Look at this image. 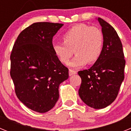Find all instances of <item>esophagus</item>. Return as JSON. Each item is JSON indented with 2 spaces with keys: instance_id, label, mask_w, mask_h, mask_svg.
Returning <instances> with one entry per match:
<instances>
[{
  "instance_id": "obj_1",
  "label": "esophagus",
  "mask_w": 131,
  "mask_h": 131,
  "mask_svg": "<svg viewBox=\"0 0 131 131\" xmlns=\"http://www.w3.org/2000/svg\"><path fill=\"white\" fill-rule=\"evenodd\" d=\"M75 74H77V71H75V70H73V69H69V76L73 75H75Z\"/></svg>"
}]
</instances>
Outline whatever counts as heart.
<instances>
[{
    "label": "heart",
    "mask_w": 131,
    "mask_h": 131,
    "mask_svg": "<svg viewBox=\"0 0 131 131\" xmlns=\"http://www.w3.org/2000/svg\"><path fill=\"white\" fill-rule=\"evenodd\" d=\"M63 42L54 43L53 50L62 63H67L73 53L76 54L69 65L79 68L97 62L102 53L104 35L97 27L81 24L71 27L62 35Z\"/></svg>",
    "instance_id": "heart-1"
}]
</instances>
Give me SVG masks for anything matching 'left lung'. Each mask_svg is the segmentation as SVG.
Returning <instances> with one entry per match:
<instances>
[{
	"mask_svg": "<svg viewBox=\"0 0 131 131\" xmlns=\"http://www.w3.org/2000/svg\"><path fill=\"white\" fill-rule=\"evenodd\" d=\"M98 20L104 35V47L99 60L90 69L78 72L81 78L79 95L87 106L102 109L111 104L124 79L125 60L116 31L100 18Z\"/></svg>",
	"mask_w": 131,
	"mask_h": 131,
	"instance_id": "8db88e82",
	"label": "left lung"
}]
</instances>
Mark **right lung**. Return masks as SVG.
<instances>
[{
  "label": "right lung",
  "instance_id": "right-lung-1",
  "mask_svg": "<svg viewBox=\"0 0 131 131\" xmlns=\"http://www.w3.org/2000/svg\"><path fill=\"white\" fill-rule=\"evenodd\" d=\"M62 24L37 22L23 30L10 55V76L15 92L35 112L50 110L59 98V85L69 77V69L53 50L52 39Z\"/></svg>",
  "mask_w": 131,
  "mask_h": 131
}]
</instances>
